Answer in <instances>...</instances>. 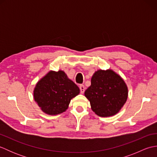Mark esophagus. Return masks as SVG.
<instances>
[{
	"label": "esophagus",
	"mask_w": 157,
	"mask_h": 157,
	"mask_svg": "<svg viewBox=\"0 0 157 157\" xmlns=\"http://www.w3.org/2000/svg\"><path fill=\"white\" fill-rule=\"evenodd\" d=\"M79 89H80V92L82 94H83V93H84L85 91V86L82 84L79 85Z\"/></svg>",
	"instance_id": "obj_1"
}]
</instances>
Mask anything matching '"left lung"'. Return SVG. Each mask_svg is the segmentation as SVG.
<instances>
[{"mask_svg": "<svg viewBox=\"0 0 157 157\" xmlns=\"http://www.w3.org/2000/svg\"><path fill=\"white\" fill-rule=\"evenodd\" d=\"M96 115L106 117L116 115L125 105L128 89L125 81L112 69H98L91 78V85L84 92Z\"/></svg>", "mask_w": 157, "mask_h": 157, "instance_id": "left-lung-1", "label": "left lung"}]
</instances>
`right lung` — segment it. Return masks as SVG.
I'll use <instances>...</instances> for the list:
<instances>
[{"label":"right lung","mask_w":157,"mask_h":157,"mask_svg":"<svg viewBox=\"0 0 157 157\" xmlns=\"http://www.w3.org/2000/svg\"><path fill=\"white\" fill-rule=\"evenodd\" d=\"M79 88L59 70L49 71L36 84L34 98L39 107L49 115H59L68 109L71 100L79 94Z\"/></svg>","instance_id":"1"}]
</instances>
